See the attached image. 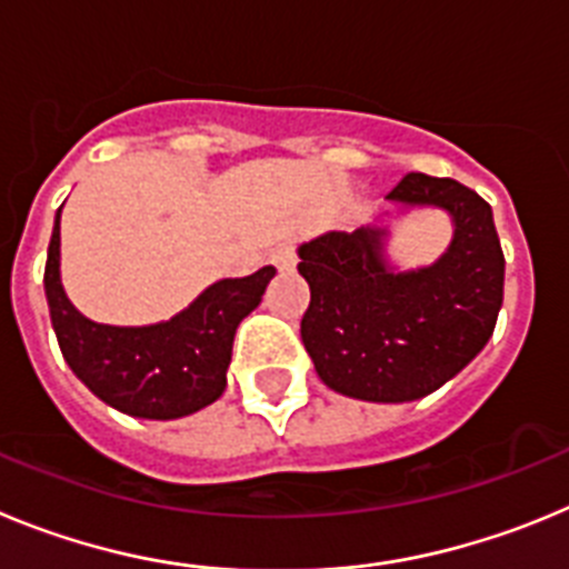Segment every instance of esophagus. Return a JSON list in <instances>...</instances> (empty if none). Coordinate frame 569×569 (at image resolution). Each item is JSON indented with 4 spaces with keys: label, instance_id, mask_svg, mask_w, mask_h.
Masks as SVG:
<instances>
[{
    "label": "esophagus",
    "instance_id": "obj_1",
    "mask_svg": "<svg viewBox=\"0 0 569 569\" xmlns=\"http://www.w3.org/2000/svg\"><path fill=\"white\" fill-rule=\"evenodd\" d=\"M272 263L278 266L280 272H295V266H297V254H295V249L291 247H278L272 252Z\"/></svg>",
    "mask_w": 569,
    "mask_h": 569
}]
</instances>
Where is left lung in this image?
<instances>
[{
	"instance_id": "left-lung-1",
	"label": "left lung",
	"mask_w": 569,
	"mask_h": 569,
	"mask_svg": "<svg viewBox=\"0 0 569 569\" xmlns=\"http://www.w3.org/2000/svg\"><path fill=\"white\" fill-rule=\"evenodd\" d=\"M388 203L393 212H448V249L433 263L399 269L388 258L386 221L300 243L297 272L311 289L300 337L331 391L413 402L453 380L488 346L505 295V254L490 203L453 178L408 172Z\"/></svg>"
}]
</instances>
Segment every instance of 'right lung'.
Instances as JSON below:
<instances>
[{
	"instance_id": "add662e5",
	"label": "right lung",
	"mask_w": 569,
	"mask_h": 569,
	"mask_svg": "<svg viewBox=\"0 0 569 569\" xmlns=\"http://www.w3.org/2000/svg\"><path fill=\"white\" fill-rule=\"evenodd\" d=\"M61 207L44 266V295L61 355L101 402L138 419H181L227 388L240 320L263 300L274 266L223 278L183 311L152 326H107L81 315L61 286Z\"/></svg>"
}]
</instances>
